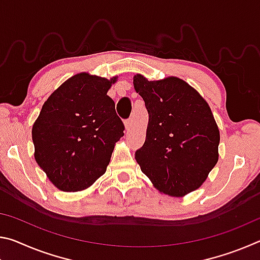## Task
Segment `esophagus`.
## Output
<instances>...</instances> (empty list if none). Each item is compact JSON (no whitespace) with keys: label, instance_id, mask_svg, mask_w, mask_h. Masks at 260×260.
<instances>
[{"label":"esophagus","instance_id":"1","mask_svg":"<svg viewBox=\"0 0 260 260\" xmlns=\"http://www.w3.org/2000/svg\"><path fill=\"white\" fill-rule=\"evenodd\" d=\"M131 127H132V120L131 119L125 120V129L128 132L131 129Z\"/></svg>","mask_w":260,"mask_h":260}]
</instances>
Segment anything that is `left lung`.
<instances>
[{
	"mask_svg": "<svg viewBox=\"0 0 260 260\" xmlns=\"http://www.w3.org/2000/svg\"><path fill=\"white\" fill-rule=\"evenodd\" d=\"M149 114L146 141L135 152L160 193L182 197L199 189L219 159L220 133L209 104L178 77L133 78Z\"/></svg>",
	"mask_w": 260,
	"mask_h": 260,
	"instance_id": "8db88e82",
	"label": "left lung"
}]
</instances>
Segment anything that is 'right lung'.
<instances>
[{
  "label": "right lung",
  "mask_w": 260,
  "mask_h": 260,
  "mask_svg": "<svg viewBox=\"0 0 260 260\" xmlns=\"http://www.w3.org/2000/svg\"><path fill=\"white\" fill-rule=\"evenodd\" d=\"M117 79L78 73L42 105L32 127L34 158L59 190H85L107 171L125 129L107 95Z\"/></svg>",
  "instance_id": "obj_1"
}]
</instances>
